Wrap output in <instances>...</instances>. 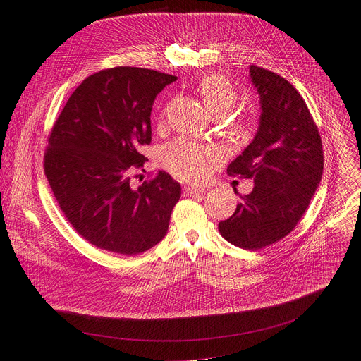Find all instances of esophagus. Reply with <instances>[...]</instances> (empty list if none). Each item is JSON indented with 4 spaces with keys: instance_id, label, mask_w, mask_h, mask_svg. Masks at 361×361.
Instances as JSON below:
<instances>
[{
    "instance_id": "34e87169",
    "label": "esophagus",
    "mask_w": 361,
    "mask_h": 361,
    "mask_svg": "<svg viewBox=\"0 0 361 361\" xmlns=\"http://www.w3.org/2000/svg\"><path fill=\"white\" fill-rule=\"evenodd\" d=\"M207 192V187L204 185H185L184 187V193L188 196H199Z\"/></svg>"
}]
</instances>
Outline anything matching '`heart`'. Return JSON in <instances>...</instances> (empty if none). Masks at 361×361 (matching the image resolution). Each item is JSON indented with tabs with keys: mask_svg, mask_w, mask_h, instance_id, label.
I'll return each instance as SVG.
<instances>
[{
	"mask_svg": "<svg viewBox=\"0 0 361 361\" xmlns=\"http://www.w3.org/2000/svg\"><path fill=\"white\" fill-rule=\"evenodd\" d=\"M197 92L214 117L225 116L237 99L234 86L219 74L204 75L197 85ZM214 157V149L181 137L162 149L161 162L171 174L181 180H197L207 173Z\"/></svg>",
	"mask_w": 361,
	"mask_h": 361,
	"instance_id": "b5f03b06",
	"label": "heart"
}]
</instances>
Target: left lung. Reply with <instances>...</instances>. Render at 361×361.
Returning a JSON list of instances; mask_svg holds the SVG:
<instances>
[{"mask_svg":"<svg viewBox=\"0 0 361 361\" xmlns=\"http://www.w3.org/2000/svg\"><path fill=\"white\" fill-rule=\"evenodd\" d=\"M249 74L260 98L259 127L226 171L253 178L255 187L218 230L237 247L259 250L288 235L306 212L324 173V150L295 87L262 67L250 66Z\"/></svg>","mask_w":361,"mask_h":361,"instance_id":"8db88e82","label":"left lung"}]
</instances>
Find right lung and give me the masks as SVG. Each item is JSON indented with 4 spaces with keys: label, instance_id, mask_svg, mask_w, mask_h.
I'll return each mask as SVG.
<instances>
[{
    "label": "right lung",
    "instance_id": "obj_1",
    "mask_svg": "<svg viewBox=\"0 0 361 361\" xmlns=\"http://www.w3.org/2000/svg\"><path fill=\"white\" fill-rule=\"evenodd\" d=\"M176 75L116 67L89 75L55 121L45 152V176L68 222L99 249L133 256L166 234L181 185L165 171L131 187L130 173L147 161L150 112Z\"/></svg>",
    "mask_w": 361,
    "mask_h": 361
}]
</instances>
